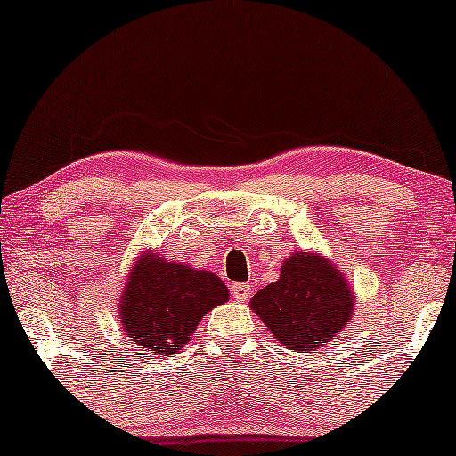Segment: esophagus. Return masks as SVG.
Returning <instances> with one entry per match:
<instances>
[{
	"label": "esophagus",
	"mask_w": 456,
	"mask_h": 456,
	"mask_svg": "<svg viewBox=\"0 0 456 456\" xmlns=\"http://www.w3.org/2000/svg\"><path fill=\"white\" fill-rule=\"evenodd\" d=\"M230 290H232V297L236 298V301H247L248 297H251V286L248 284H232L230 286Z\"/></svg>",
	"instance_id": "obj_1"
}]
</instances>
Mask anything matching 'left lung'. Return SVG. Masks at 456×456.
Instances as JSON below:
<instances>
[{
  "mask_svg": "<svg viewBox=\"0 0 456 456\" xmlns=\"http://www.w3.org/2000/svg\"><path fill=\"white\" fill-rule=\"evenodd\" d=\"M251 307L273 338L290 351L311 353L328 345L353 314V292L322 255L295 253L284 261L278 282L253 297Z\"/></svg>",
  "mask_w": 456,
  "mask_h": 456,
  "instance_id": "8db88e82",
  "label": "left lung"
}]
</instances>
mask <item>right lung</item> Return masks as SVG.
I'll use <instances>...</instances> for the list:
<instances>
[{
	"label": "right lung",
	"instance_id": "1",
	"mask_svg": "<svg viewBox=\"0 0 456 456\" xmlns=\"http://www.w3.org/2000/svg\"><path fill=\"white\" fill-rule=\"evenodd\" d=\"M226 301L228 289L216 273L145 255L126 280L120 322L133 345L167 357L183 351L201 317Z\"/></svg>",
	"mask_w": 456,
	"mask_h": 456
}]
</instances>
